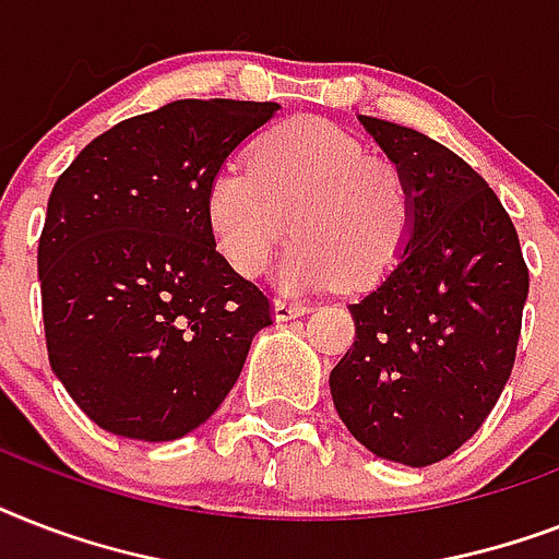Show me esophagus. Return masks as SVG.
Here are the masks:
<instances>
[{"instance_id":"obj_1","label":"esophagus","mask_w":559,"mask_h":559,"mask_svg":"<svg viewBox=\"0 0 559 559\" xmlns=\"http://www.w3.org/2000/svg\"><path fill=\"white\" fill-rule=\"evenodd\" d=\"M310 307L301 305V301H289V298H275V319L278 322H287V319H296V316L307 313Z\"/></svg>"}]
</instances>
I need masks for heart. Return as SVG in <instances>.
Listing matches in <instances>:
<instances>
[{"label": "heart", "instance_id": "b5f03b06", "mask_svg": "<svg viewBox=\"0 0 559 559\" xmlns=\"http://www.w3.org/2000/svg\"><path fill=\"white\" fill-rule=\"evenodd\" d=\"M219 252L240 275H258L287 237L278 266L287 289L380 284L406 249L415 193L397 162L368 153L345 127L296 118L252 147L249 168L217 170L205 193Z\"/></svg>", "mask_w": 559, "mask_h": 559}]
</instances>
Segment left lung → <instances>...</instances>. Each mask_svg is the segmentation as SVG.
<instances>
[{"instance_id":"1","label":"left lung","mask_w":559,"mask_h":559,"mask_svg":"<svg viewBox=\"0 0 559 559\" xmlns=\"http://www.w3.org/2000/svg\"><path fill=\"white\" fill-rule=\"evenodd\" d=\"M408 177L397 266L350 305L357 336L331 371L342 424L380 459L426 467L478 432L513 371L528 266L508 211L429 135L359 116Z\"/></svg>"}]
</instances>
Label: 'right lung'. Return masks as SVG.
I'll use <instances>...</instances> for the list:
<instances>
[{
	"label": "right lung",
	"mask_w": 559,
	"mask_h": 559,
	"mask_svg": "<svg viewBox=\"0 0 559 559\" xmlns=\"http://www.w3.org/2000/svg\"><path fill=\"white\" fill-rule=\"evenodd\" d=\"M272 100L186 98L92 139L48 197L37 270L51 371L112 435L205 424L272 324L266 289L223 258L205 193Z\"/></svg>",
	"instance_id": "add662e5"
}]
</instances>
